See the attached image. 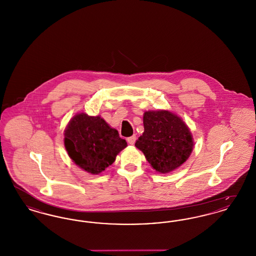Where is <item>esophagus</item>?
Listing matches in <instances>:
<instances>
[{"label": "esophagus", "instance_id": "34e87169", "mask_svg": "<svg viewBox=\"0 0 256 256\" xmlns=\"http://www.w3.org/2000/svg\"><path fill=\"white\" fill-rule=\"evenodd\" d=\"M126 141H128V144L134 145V143H135V141H136V136H135V135H132V136L128 137V138L126 139Z\"/></svg>", "mask_w": 256, "mask_h": 256}]
</instances>
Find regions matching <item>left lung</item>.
<instances>
[{
  "label": "left lung",
  "instance_id": "8db88e82",
  "mask_svg": "<svg viewBox=\"0 0 256 256\" xmlns=\"http://www.w3.org/2000/svg\"><path fill=\"white\" fill-rule=\"evenodd\" d=\"M143 122L144 132L135 146L154 170L167 174L190 156L194 146L192 136L180 117L166 110L146 111Z\"/></svg>",
  "mask_w": 256,
  "mask_h": 256
}]
</instances>
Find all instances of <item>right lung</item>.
Instances as JSON below:
<instances>
[{"instance_id": "add662e5", "label": "right lung", "mask_w": 256, "mask_h": 256, "mask_svg": "<svg viewBox=\"0 0 256 256\" xmlns=\"http://www.w3.org/2000/svg\"><path fill=\"white\" fill-rule=\"evenodd\" d=\"M64 145L74 162L88 172L104 170L126 146L116 130L98 116L78 114L65 130Z\"/></svg>"}]
</instances>
